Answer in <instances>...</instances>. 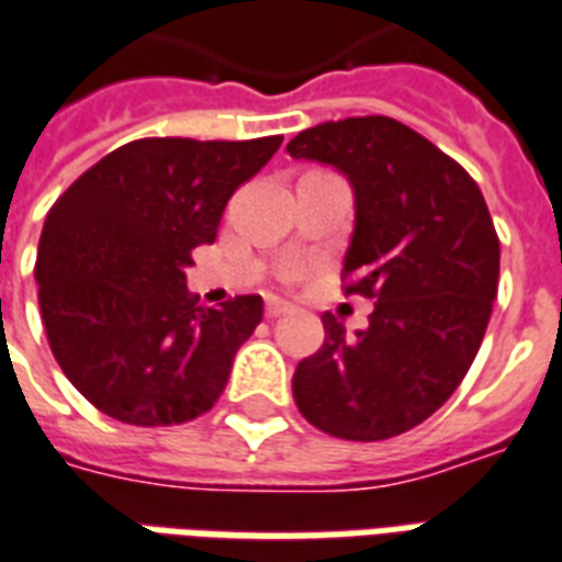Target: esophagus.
<instances>
[{
    "instance_id": "34e87169",
    "label": "esophagus",
    "mask_w": 562,
    "mask_h": 562,
    "mask_svg": "<svg viewBox=\"0 0 562 562\" xmlns=\"http://www.w3.org/2000/svg\"><path fill=\"white\" fill-rule=\"evenodd\" d=\"M291 312V306L289 303H285V300H280V297H268L265 300V317H282V315H289Z\"/></svg>"
}]
</instances>
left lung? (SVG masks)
I'll use <instances>...</instances> for the list:
<instances>
[{
    "label": "left lung",
    "instance_id": "8db88e82",
    "mask_svg": "<svg viewBox=\"0 0 562 562\" xmlns=\"http://www.w3.org/2000/svg\"><path fill=\"white\" fill-rule=\"evenodd\" d=\"M285 151L347 175L344 291L375 300L356 338L321 317L326 338L294 370V402L326 435L387 440L431 417L475 361L498 291L496 227L463 166L396 119L324 122Z\"/></svg>",
    "mask_w": 562,
    "mask_h": 562
}]
</instances>
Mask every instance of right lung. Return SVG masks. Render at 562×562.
<instances>
[{"mask_svg": "<svg viewBox=\"0 0 562 562\" xmlns=\"http://www.w3.org/2000/svg\"><path fill=\"white\" fill-rule=\"evenodd\" d=\"M282 136L134 139L101 157L48 210L37 297L48 347L87 400L127 426H180L218 402L262 297L203 308L187 291L192 250Z\"/></svg>", "mask_w": 562, "mask_h": 562, "instance_id": "obj_1", "label": "right lung"}]
</instances>
